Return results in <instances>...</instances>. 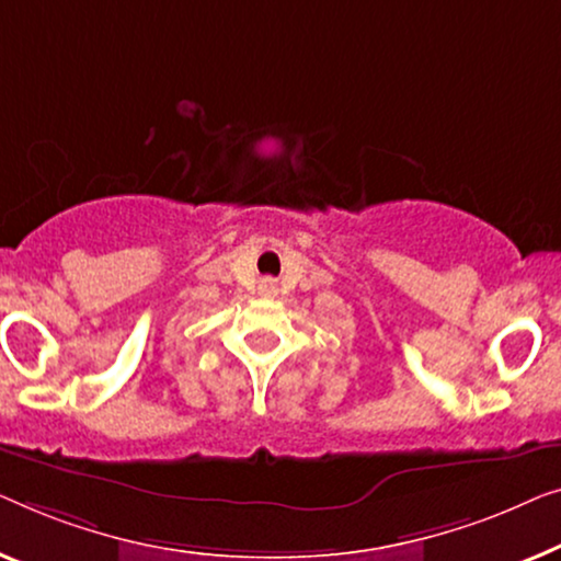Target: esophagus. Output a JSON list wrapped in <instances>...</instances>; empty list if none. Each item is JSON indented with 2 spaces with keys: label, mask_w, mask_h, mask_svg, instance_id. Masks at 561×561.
I'll return each mask as SVG.
<instances>
[{
  "label": "esophagus",
  "mask_w": 561,
  "mask_h": 561,
  "mask_svg": "<svg viewBox=\"0 0 561 561\" xmlns=\"http://www.w3.org/2000/svg\"><path fill=\"white\" fill-rule=\"evenodd\" d=\"M259 289H262L264 297H274V295H277V282H274V279H264L262 287H259Z\"/></svg>",
  "instance_id": "esophagus-1"
}]
</instances>
